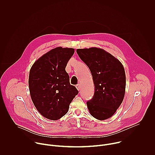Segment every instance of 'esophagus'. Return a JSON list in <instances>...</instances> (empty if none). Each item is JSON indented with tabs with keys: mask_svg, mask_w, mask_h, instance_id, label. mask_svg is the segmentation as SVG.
I'll use <instances>...</instances> for the list:
<instances>
[{
	"mask_svg": "<svg viewBox=\"0 0 155 155\" xmlns=\"http://www.w3.org/2000/svg\"><path fill=\"white\" fill-rule=\"evenodd\" d=\"M76 87L77 88V90H78V91H80V90H81V86H80V84H77V85H76Z\"/></svg>",
	"mask_w": 155,
	"mask_h": 155,
	"instance_id": "obj_1",
	"label": "esophagus"
}]
</instances>
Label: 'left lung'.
Listing matches in <instances>:
<instances>
[{
  "instance_id": "left-lung-1",
  "label": "left lung",
  "mask_w": 155,
  "mask_h": 155,
  "mask_svg": "<svg viewBox=\"0 0 155 155\" xmlns=\"http://www.w3.org/2000/svg\"><path fill=\"white\" fill-rule=\"evenodd\" d=\"M77 53L89 68L94 84V96L86 102L88 110L97 120L110 118L124 96L126 75L122 64L101 48L77 49Z\"/></svg>"
}]
</instances>
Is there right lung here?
Listing matches in <instances>:
<instances>
[{
  "instance_id": "1",
  "label": "right lung",
  "mask_w": 155,
  "mask_h": 155,
  "mask_svg": "<svg viewBox=\"0 0 155 155\" xmlns=\"http://www.w3.org/2000/svg\"><path fill=\"white\" fill-rule=\"evenodd\" d=\"M74 53V48L57 47L40 58L31 69L29 86L32 101L39 113L49 120H59L67 114L78 93L70 84L65 71Z\"/></svg>"
}]
</instances>
